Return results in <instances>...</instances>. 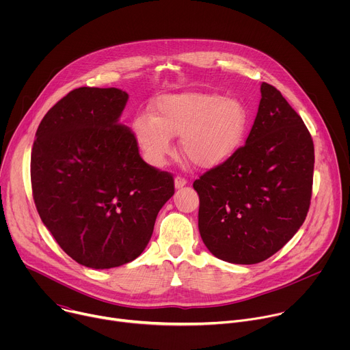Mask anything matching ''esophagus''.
Here are the masks:
<instances>
[{
	"mask_svg": "<svg viewBox=\"0 0 350 350\" xmlns=\"http://www.w3.org/2000/svg\"><path fill=\"white\" fill-rule=\"evenodd\" d=\"M184 185H187V180H185L184 177L177 176V177L174 178V187H176V188H183Z\"/></svg>",
	"mask_w": 350,
	"mask_h": 350,
	"instance_id": "esophagus-1",
	"label": "esophagus"
}]
</instances>
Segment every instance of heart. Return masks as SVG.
Returning <instances> with one entry per match:
<instances>
[{
  "instance_id": "b5f03b06",
  "label": "heart",
  "mask_w": 350,
  "mask_h": 350,
  "mask_svg": "<svg viewBox=\"0 0 350 350\" xmlns=\"http://www.w3.org/2000/svg\"><path fill=\"white\" fill-rule=\"evenodd\" d=\"M247 126L243 104L232 96L184 92L159 98L151 113H139L133 131L146 161L161 167L180 137L183 155L196 167L211 169L231 158Z\"/></svg>"
}]
</instances>
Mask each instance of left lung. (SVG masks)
<instances>
[{
    "label": "left lung",
    "mask_w": 350,
    "mask_h": 350,
    "mask_svg": "<svg viewBox=\"0 0 350 350\" xmlns=\"http://www.w3.org/2000/svg\"><path fill=\"white\" fill-rule=\"evenodd\" d=\"M262 99L243 146L193 181L198 227L216 258L260 263L304 224L312 198L314 145L281 92L260 85Z\"/></svg>",
    "instance_id": "1"
}]
</instances>
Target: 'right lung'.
Here are the masks:
<instances>
[{
	"label": "right lung",
	"instance_id": "add662e5",
	"mask_svg": "<svg viewBox=\"0 0 350 350\" xmlns=\"http://www.w3.org/2000/svg\"><path fill=\"white\" fill-rule=\"evenodd\" d=\"M129 94L80 87L42 118L31 149L37 212L79 265L112 269L138 258L174 193L172 174L142 161L119 123Z\"/></svg>",
	"mask_w": 350,
	"mask_h": 350
}]
</instances>
